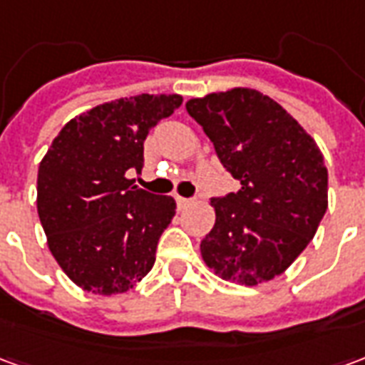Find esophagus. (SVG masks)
<instances>
[{
    "mask_svg": "<svg viewBox=\"0 0 365 365\" xmlns=\"http://www.w3.org/2000/svg\"><path fill=\"white\" fill-rule=\"evenodd\" d=\"M175 201H178V207H180V209H185V207H190L191 203H193V199L180 197V195H178V197H175Z\"/></svg>",
    "mask_w": 365,
    "mask_h": 365,
    "instance_id": "34e87169",
    "label": "esophagus"
}]
</instances>
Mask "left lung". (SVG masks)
Segmentation results:
<instances>
[{
	"label": "left lung",
	"mask_w": 365,
	"mask_h": 365,
	"mask_svg": "<svg viewBox=\"0 0 365 365\" xmlns=\"http://www.w3.org/2000/svg\"><path fill=\"white\" fill-rule=\"evenodd\" d=\"M185 109L211 138L240 190L213 197L215 227L201 256L240 285L269 282L311 242L329 205V172L305 128L256 90L190 99Z\"/></svg>",
	"instance_id": "8db88e82"
}]
</instances>
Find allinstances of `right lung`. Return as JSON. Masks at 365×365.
Wrapping results in <instances>:
<instances>
[{
  "label": "right lung",
  "instance_id": "1",
  "mask_svg": "<svg viewBox=\"0 0 365 365\" xmlns=\"http://www.w3.org/2000/svg\"><path fill=\"white\" fill-rule=\"evenodd\" d=\"M182 96L125 97L66 123L38 166L36 209L48 248L82 289L113 295L135 287L156 260L175 215L170 195L133 185L144 140Z\"/></svg>",
  "mask_w": 365,
  "mask_h": 365
}]
</instances>
